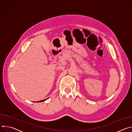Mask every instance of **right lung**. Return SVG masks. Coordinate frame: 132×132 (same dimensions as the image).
Instances as JSON below:
<instances>
[{
    "label": "right lung",
    "instance_id": "obj_1",
    "mask_svg": "<svg viewBox=\"0 0 132 132\" xmlns=\"http://www.w3.org/2000/svg\"><path fill=\"white\" fill-rule=\"evenodd\" d=\"M46 99H45V100H41V101H39V102H42V101H45Z\"/></svg>",
    "mask_w": 132,
    "mask_h": 132
}]
</instances>
